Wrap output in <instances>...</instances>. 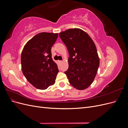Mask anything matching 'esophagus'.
Here are the masks:
<instances>
[{"label":"esophagus","mask_w":128,"mask_h":128,"mask_svg":"<svg viewBox=\"0 0 128 128\" xmlns=\"http://www.w3.org/2000/svg\"><path fill=\"white\" fill-rule=\"evenodd\" d=\"M62 62V61H59V64H61Z\"/></svg>","instance_id":"34e87169"}]
</instances>
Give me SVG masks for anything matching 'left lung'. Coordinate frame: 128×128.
Segmentation results:
<instances>
[{
    "mask_svg": "<svg viewBox=\"0 0 128 128\" xmlns=\"http://www.w3.org/2000/svg\"><path fill=\"white\" fill-rule=\"evenodd\" d=\"M69 52V67L64 73L75 88L83 90L94 82L99 66V58L94 42L84 30L69 29L59 33Z\"/></svg>",
    "mask_w": 128,
    "mask_h": 128,
    "instance_id": "left-lung-1",
    "label": "left lung"
}]
</instances>
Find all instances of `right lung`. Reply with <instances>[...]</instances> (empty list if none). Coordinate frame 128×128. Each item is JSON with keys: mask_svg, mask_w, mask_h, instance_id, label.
<instances>
[{"mask_svg": "<svg viewBox=\"0 0 128 128\" xmlns=\"http://www.w3.org/2000/svg\"><path fill=\"white\" fill-rule=\"evenodd\" d=\"M58 34L40 32L24 45L21 56V68L28 82L38 89L45 90L56 82L59 72L52 58L51 48Z\"/></svg>", "mask_w": 128, "mask_h": 128, "instance_id": "right-lung-1", "label": "right lung"}]
</instances>
